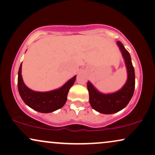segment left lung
<instances>
[{
    "label": "left lung",
    "mask_w": 155,
    "mask_h": 155,
    "mask_svg": "<svg viewBox=\"0 0 155 155\" xmlns=\"http://www.w3.org/2000/svg\"><path fill=\"white\" fill-rule=\"evenodd\" d=\"M117 44L124 57L128 74V78L124 87L114 93L104 94L98 91L89 81L87 83L89 103L91 107L105 114L116 113L124 109L130 102L134 91L135 74L130 54L120 41H117Z\"/></svg>",
    "instance_id": "8db88e82"
}]
</instances>
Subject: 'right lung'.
<instances>
[{
    "label": "right lung",
    "mask_w": 155,
    "mask_h": 155,
    "mask_svg": "<svg viewBox=\"0 0 155 155\" xmlns=\"http://www.w3.org/2000/svg\"><path fill=\"white\" fill-rule=\"evenodd\" d=\"M76 76L66 82L60 89L47 92L33 91L25 85L21 76V64L18 76V89L25 104L41 113H50L61 108L67 100V95Z\"/></svg>",
    "instance_id": "right-lung-1"
}]
</instances>
